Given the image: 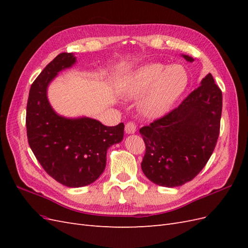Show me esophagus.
<instances>
[{
    "mask_svg": "<svg viewBox=\"0 0 248 248\" xmlns=\"http://www.w3.org/2000/svg\"><path fill=\"white\" fill-rule=\"evenodd\" d=\"M136 131H137V125H136V123L132 122V121L126 123V125H125V132L126 133L130 134V133H134Z\"/></svg>",
    "mask_w": 248,
    "mask_h": 248,
    "instance_id": "1",
    "label": "esophagus"
}]
</instances>
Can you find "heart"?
Masks as SVG:
<instances>
[{"instance_id": "heart-1", "label": "heart", "mask_w": 248, "mask_h": 248, "mask_svg": "<svg viewBox=\"0 0 248 248\" xmlns=\"http://www.w3.org/2000/svg\"><path fill=\"white\" fill-rule=\"evenodd\" d=\"M188 84V76L181 65L150 64L140 68L126 81L125 95L138 98L147 91L140 102V109L148 118H158L170 108Z\"/></svg>"}]
</instances>
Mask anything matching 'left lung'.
I'll return each instance as SVG.
<instances>
[{
  "label": "left lung",
  "instance_id": "8db88e82",
  "mask_svg": "<svg viewBox=\"0 0 248 248\" xmlns=\"http://www.w3.org/2000/svg\"><path fill=\"white\" fill-rule=\"evenodd\" d=\"M221 110V90L209 73L178 108L141 127L146 153L140 166L150 181L166 187L191 181L214 151Z\"/></svg>",
  "mask_w": 248,
  "mask_h": 248
}]
</instances>
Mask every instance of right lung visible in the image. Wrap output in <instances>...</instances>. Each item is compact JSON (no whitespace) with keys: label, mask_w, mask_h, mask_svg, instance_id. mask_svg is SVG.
I'll list each match as a JSON object with an SVG mask.
<instances>
[{"label":"right lung","mask_w":248,"mask_h":248,"mask_svg":"<svg viewBox=\"0 0 248 248\" xmlns=\"http://www.w3.org/2000/svg\"><path fill=\"white\" fill-rule=\"evenodd\" d=\"M76 57L62 52L46 65L30 89L26 126L29 145L43 170L68 187L93 183L107 164V151L123 140L124 124L104 126L90 118L66 119L49 106L46 89L59 71Z\"/></svg>","instance_id":"right-lung-1"}]
</instances>
